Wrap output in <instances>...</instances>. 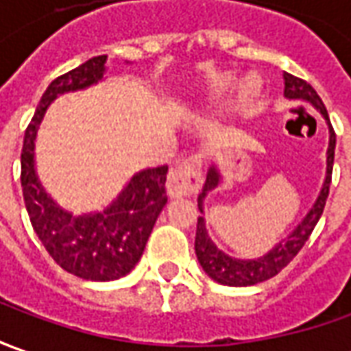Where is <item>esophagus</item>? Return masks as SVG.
Listing matches in <instances>:
<instances>
[{
	"label": "esophagus",
	"mask_w": 351,
	"mask_h": 351,
	"mask_svg": "<svg viewBox=\"0 0 351 351\" xmlns=\"http://www.w3.org/2000/svg\"><path fill=\"white\" fill-rule=\"evenodd\" d=\"M202 186V171L198 157H188L176 165L167 178V192L171 198H184L196 194Z\"/></svg>",
	"instance_id": "obj_1"
}]
</instances>
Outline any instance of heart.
<instances>
[{
    "label": "heart",
    "instance_id": "b5f03b06",
    "mask_svg": "<svg viewBox=\"0 0 351 351\" xmlns=\"http://www.w3.org/2000/svg\"><path fill=\"white\" fill-rule=\"evenodd\" d=\"M231 85H233V81H225L223 85L219 87V93H225V91H227V89H229V87H231ZM247 93H248V95H250V97H252V95L256 93V85H254V83H248V85H247Z\"/></svg>",
    "mask_w": 351,
    "mask_h": 351
}]
</instances>
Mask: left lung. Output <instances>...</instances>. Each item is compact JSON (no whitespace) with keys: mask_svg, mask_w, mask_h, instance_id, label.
Segmentation results:
<instances>
[{"mask_svg":"<svg viewBox=\"0 0 351 351\" xmlns=\"http://www.w3.org/2000/svg\"><path fill=\"white\" fill-rule=\"evenodd\" d=\"M284 97L289 101H303L308 103L313 108H317L322 118L328 124V149H326V176L320 188L319 196L315 199L313 208L308 210L307 215L301 219V223L289 235L282 239L280 243H276L266 254H262L258 258H235L225 254L221 248L213 243L208 229H206V219H204V199L206 196L221 184V173L217 169V165L212 163L206 175V182L198 196V227H196V243L194 250L198 256L199 266L204 268V272L212 278L213 282L221 285H231V287H245V285H254L260 282H266L274 278L278 272H282L285 266L295 258V254L307 243V239L313 233L315 225L319 223L324 204L328 198V190H330V178H332V165H334V147H336V134H334L328 112L324 108V104L320 101L317 91L308 85L307 81L295 77L291 73H284Z\"/></svg>","mask_w":351,"mask_h":351,"instance_id":"8db88e82","label":"left lung"}]
</instances>
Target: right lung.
Listing matches in <instances>:
<instances>
[{
	"label": "right lung",
	"instance_id": "add662e5",
	"mask_svg": "<svg viewBox=\"0 0 351 351\" xmlns=\"http://www.w3.org/2000/svg\"><path fill=\"white\" fill-rule=\"evenodd\" d=\"M104 73L106 56H95L54 79L25 132L21 153V186L34 233L66 272L91 282L118 280L134 270L167 204L165 180L169 173L167 165L143 169L104 210L81 215L60 208L44 190L36 175L34 143L46 110L60 95L97 85Z\"/></svg>",
	"mask_w": 351,
	"mask_h": 351
}]
</instances>
